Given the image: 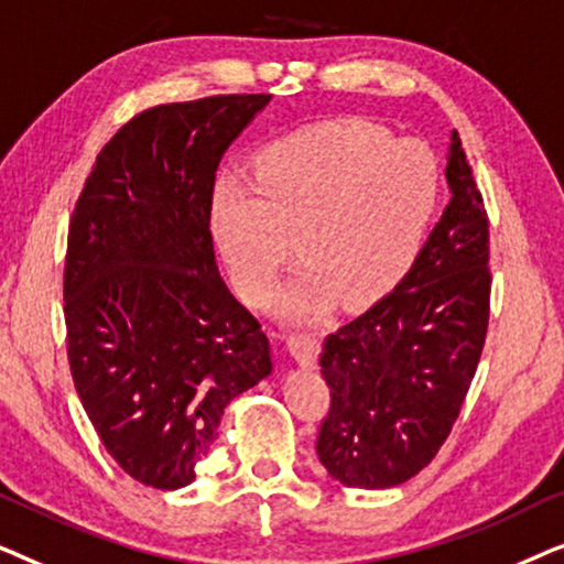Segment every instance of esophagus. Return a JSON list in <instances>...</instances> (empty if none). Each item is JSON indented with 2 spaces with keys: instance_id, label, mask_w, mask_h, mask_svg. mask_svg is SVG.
<instances>
[{
  "instance_id": "obj_1",
  "label": "esophagus",
  "mask_w": 564,
  "mask_h": 564,
  "mask_svg": "<svg viewBox=\"0 0 564 564\" xmlns=\"http://www.w3.org/2000/svg\"><path fill=\"white\" fill-rule=\"evenodd\" d=\"M288 349L295 361L303 369L315 367L318 361V351H321V338L315 334H290L288 336Z\"/></svg>"
}]
</instances>
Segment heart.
<instances>
[{
    "label": "heart",
    "mask_w": 564,
    "mask_h": 564,
    "mask_svg": "<svg viewBox=\"0 0 564 564\" xmlns=\"http://www.w3.org/2000/svg\"><path fill=\"white\" fill-rule=\"evenodd\" d=\"M442 192L436 156L367 120L303 128L267 145L257 174L223 176L210 226L238 292L264 305L295 251L282 311L313 318L365 305L411 269Z\"/></svg>",
    "instance_id": "heart-1"
}]
</instances>
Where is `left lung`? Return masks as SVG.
Here are the masks:
<instances>
[{
  "label": "left lung",
  "mask_w": 564,
  "mask_h": 564,
  "mask_svg": "<svg viewBox=\"0 0 564 564\" xmlns=\"http://www.w3.org/2000/svg\"><path fill=\"white\" fill-rule=\"evenodd\" d=\"M444 174L452 199L413 267L323 344L330 408L315 449L349 488H395L419 475L449 436L480 361L490 236L457 130Z\"/></svg>",
  "instance_id": "left-lung-1"
}]
</instances>
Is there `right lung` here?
I'll list each match as a JSON object with an SVG mask.
<instances>
[{"instance_id": "right-lung-1", "label": "right lung", "mask_w": 564, "mask_h": 564, "mask_svg": "<svg viewBox=\"0 0 564 564\" xmlns=\"http://www.w3.org/2000/svg\"><path fill=\"white\" fill-rule=\"evenodd\" d=\"M269 95L135 115L99 151L68 226V365L112 459L159 490L195 480L220 415L272 375L269 338L215 264L210 205L228 145Z\"/></svg>"}]
</instances>
